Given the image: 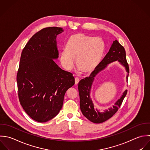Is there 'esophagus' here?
Wrapping results in <instances>:
<instances>
[{"mask_svg":"<svg viewBox=\"0 0 150 150\" xmlns=\"http://www.w3.org/2000/svg\"><path fill=\"white\" fill-rule=\"evenodd\" d=\"M79 82V78H78V77H76V78H75V84L76 85H77L78 84Z\"/></svg>","mask_w":150,"mask_h":150,"instance_id":"1","label":"esophagus"}]
</instances>
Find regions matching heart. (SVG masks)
<instances>
[{
  "mask_svg": "<svg viewBox=\"0 0 150 150\" xmlns=\"http://www.w3.org/2000/svg\"><path fill=\"white\" fill-rule=\"evenodd\" d=\"M105 50V42L100 37L82 33L71 35L66 44V50L60 54V61L67 70H71L76 59V67L82 73H92L99 64Z\"/></svg>",
  "mask_w": 150,
  "mask_h": 150,
  "instance_id": "1",
  "label": "heart"
}]
</instances>
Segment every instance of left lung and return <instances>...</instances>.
I'll return each instance as SVG.
<instances>
[{
  "label": "left lung",
  "instance_id": "8db88e82",
  "mask_svg": "<svg viewBox=\"0 0 150 150\" xmlns=\"http://www.w3.org/2000/svg\"><path fill=\"white\" fill-rule=\"evenodd\" d=\"M115 61H118L125 67L127 72V78L129 74V67L126 60V51L125 48L116 40L113 41L108 54L99 63L97 68L92 72L91 75L89 77L82 79L78 83L81 112L85 117L93 123H101L111 118L117 112L127 95V91L126 90L121 98L113 106V108H109L108 110H106L104 112L101 113L97 109H94L93 103L90 98L91 89L95 76L101 71L103 70L109 64Z\"/></svg>",
  "mask_w": 150,
  "mask_h": 150
}]
</instances>
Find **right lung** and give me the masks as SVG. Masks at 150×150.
<instances>
[{
  "mask_svg": "<svg viewBox=\"0 0 150 150\" xmlns=\"http://www.w3.org/2000/svg\"><path fill=\"white\" fill-rule=\"evenodd\" d=\"M61 27L42 28L23 48L17 74L20 105L34 120L44 123L55 117L61 109L67 91L75 84L72 73L54 62L58 57L57 35Z\"/></svg>",
  "mask_w": 150,
  "mask_h": 150,
  "instance_id": "obj_1",
  "label": "right lung"
}]
</instances>
